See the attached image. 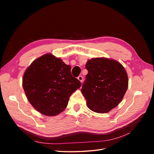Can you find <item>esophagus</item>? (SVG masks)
<instances>
[{
	"mask_svg": "<svg viewBox=\"0 0 154 154\" xmlns=\"http://www.w3.org/2000/svg\"><path fill=\"white\" fill-rule=\"evenodd\" d=\"M78 79L79 81H80L81 83H82V82H83V78L82 76H79L78 77Z\"/></svg>",
	"mask_w": 154,
	"mask_h": 154,
	"instance_id": "34e87169",
	"label": "esophagus"
}]
</instances>
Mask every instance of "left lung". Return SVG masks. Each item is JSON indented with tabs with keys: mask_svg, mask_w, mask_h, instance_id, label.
<instances>
[{
	"mask_svg": "<svg viewBox=\"0 0 154 154\" xmlns=\"http://www.w3.org/2000/svg\"><path fill=\"white\" fill-rule=\"evenodd\" d=\"M88 71L82 92L88 109L97 113H106L117 106L127 90V72L114 60L96 58L88 60Z\"/></svg>",
	"mask_w": 154,
	"mask_h": 154,
	"instance_id": "obj_1",
	"label": "left lung"
}]
</instances>
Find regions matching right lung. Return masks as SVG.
<instances>
[{"instance_id": "obj_1", "label": "right lung", "mask_w": 154, "mask_h": 154, "mask_svg": "<svg viewBox=\"0 0 154 154\" xmlns=\"http://www.w3.org/2000/svg\"><path fill=\"white\" fill-rule=\"evenodd\" d=\"M71 67L51 54H46L30 65L24 72L22 86L27 98L39 112L54 116L63 112L69 97L81 87Z\"/></svg>"}]
</instances>
